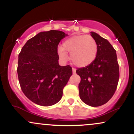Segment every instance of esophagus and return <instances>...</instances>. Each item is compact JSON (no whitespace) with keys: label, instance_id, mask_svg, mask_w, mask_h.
<instances>
[{"label":"esophagus","instance_id":"1","mask_svg":"<svg viewBox=\"0 0 134 134\" xmlns=\"http://www.w3.org/2000/svg\"><path fill=\"white\" fill-rule=\"evenodd\" d=\"M76 69L72 68V73H73V74H76Z\"/></svg>","mask_w":134,"mask_h":134}]
</instances>
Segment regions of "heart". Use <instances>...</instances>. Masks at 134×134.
I'll return each mask as SVG.
<instances>
[{
	"label": "heart",
	"instance_id": "1",
	"mask_svg": "<svg viewBox=\"0 0 134 134\" xmlns=\"http://www.w3.org/2000/svg\"><path fill=\"white\" fill-rule=\"evenodd\" d=\"M67 53H70V59L75 65L84 67L95 60L98 53V44L91 36L74 35L64 40L62 47H59L57 49L58 57L63 62L69 59Z\"/></svg>",
	"mask_w": 134,
	"mask_h": 134
}]
</instances>
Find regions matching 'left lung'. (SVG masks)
Wrapping results in <instances>:
<instances>
[{
	"label": "left lung",
	"mask_w": 134,
	"mask_h": 134,
	"mask_svg": "<svg viewBox=\"0 0 134 134\" xmlns=\"http://www.w3.org/2000/svg\"><path fill=\"white\" fill-rule=\"evenodd\" d=\"M91 35L98 44L94 60L86 67L77 69L81 77L80 98L84 103L96 107L107 103L114 94L119 79L116 51L107 40L94 32Z\"/></svg>",
	"instance_id": "obj_1"
}]
</instances>
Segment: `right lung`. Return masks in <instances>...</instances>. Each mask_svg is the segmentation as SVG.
<instances>
[{"label":"right lung","mask_w":134,"mask_h":134,"mask_svg":"<svg viewBox=\"0 0 134 134\" xmlns=\"http://www.w3.org/2000/svg\"><path fill=\"white\" fill-rule=\"evenodd\" d=\"M67 35L58 30L40 32L27 41L19 54L17 71L21 90L38 105L58 103L72 76L70 65L58 64V44Z\"/></svg>","instance_id":"1"}]
</instances>
